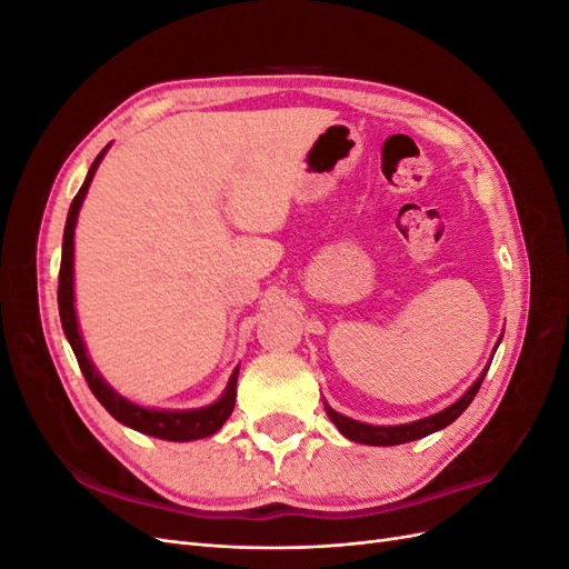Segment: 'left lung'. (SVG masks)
<instances>
[{"mask_svg": "<svg viewBox=\"0 0 569 569\" xmlns=\"http://www.w3.org/2000/svg\"><path fill=\"white\" fill-rule=\"evenodd\" d=\"M485 377H487V370L479 375V380L468 391H465L453 406L437 412V416H429L425 420L408 422V425L375 427V425H366V422H358V420H351L347 416H341V412L332 410L330 406H325V410H327V416H330V420L337 425L339 432L347 437V439L358 441V443H368V446H396V443L422 439L427 435L437 432V429H443L446 425H451L456 418H460V412H465V408L472 403V399L477 396L481 382H485Z\"/></svg>", "mask_w": 569, "mask_h": 569, "instance_id": "obj_1", "label": "left lung"}]
</instances>
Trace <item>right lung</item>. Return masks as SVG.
<instances>
[{
  "label": "right lung",
  "instance_id": "add662e5",
  "mask_svg": "<svg viewBox=\"0 0 569 569\" xmlns=\"http://www.w3.org/2000/svg\"><path fill=\"white\" fill-rule=\"evenodd\" d=\"M104 153H107V149L99 151V157L94 159L90 173H88V178H84L80 192L76 194V199L71 203V211H68V218H66L61 270H59V316H61V325H63V335L68 341H71V349L78 358V366L84 375V380H88V387L97 396V401L104 406L118 422H123L142 435L166 439V441H192V439L211 437L222 425H226V420L230 418V412L234 408L239 368L232 372L226 393H222L220 399L211 406L197 408V410H149V408L137 406V403H130L128 399H123V396L116 393L104 380H101L99 372L90 363L88 353H84V343L78 332L76 306H73V234H76V220H78L80 203H82L84 194H88V187L94 178V170H97L99 161L104 159Z\"/></svg>",
  "mask_w": 569,
  "mask_h": 569
}]
</instances>
